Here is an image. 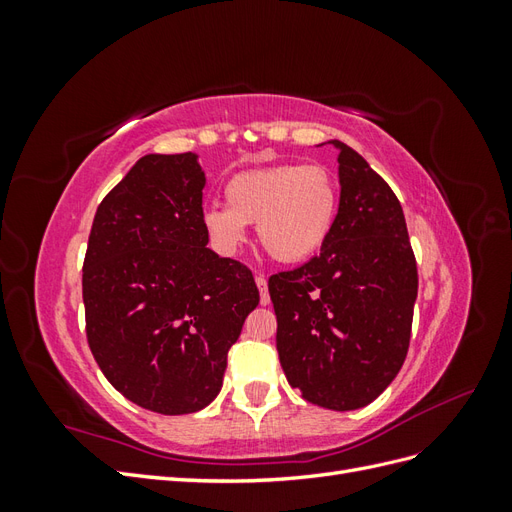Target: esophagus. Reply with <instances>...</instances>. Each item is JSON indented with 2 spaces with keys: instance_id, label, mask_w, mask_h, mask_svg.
I'll use <instances>...</instances> for the list:
<instances>
[{
  "instance_id": "1",
  "label": "esophagus",
  "mask_w": 512,
  "mask_h": 512,
  "mask_svg": "<svg viewBox=\"0 0 512 512\" xmlns=\"http://www.w3.org/2000/svg\"><path fill=\"white\" fill-rule=\"evenodd\" d=\"M256 286L260 290V305H269L271 297H269V288H267V277L256 275Z\"/></svg>"
}]
</instances>
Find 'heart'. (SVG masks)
<instances>
[{
    "mask_svg": "<svg viewBox=\"0 0 512 512\" xmlns=\"http://www.w3.org/2000/svg\"><path fill=\"white\" fill-rule=\"evenodd\" d=\"M228 205H209L200 220L215 250L235 254L256 224L258 241L277 262H301L329 239L337 218V185L318 164H267L226 183Z\"/></svg>",
    "mask_w": 512,
    "mask_h": 512,
    "instance_id": "heart-1",
    "label": "heart"
}]
</instances>
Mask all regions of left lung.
I'll use <instances>...</instances> for the list:
<instances>
[{
  "instance_id": "8db88e82",
  "label": "left lung",
  "mask_w": 512,
  "mask_h": 512,
  "mask_svg": "<svg viewBox=\"0 0 512 512\" xmlns=\"http://www.w3.org/2000/svg\"><path fill=\"white\" fill-rule=\"evenodd\" d=\"M337 151L339 207L320 256L277 273L269 294L277 352L292 389L337 412L371 404L406 361L416 260L404 209L363 156Z\"/></svg>"
}]
</instances>
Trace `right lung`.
<instances>
[{
	"instance_id": "right-lung-1",
	"label": "right lung",
	"mask_w": 512,
	"mask_h": 512,
	"mask_svg": "<svg viewBox=\"0 0 512 512\" xmlns=\"http://www.w3.org/2000/svg\"><path fill=\"white\" fill-rule=\"evenodd\" d=\"M196 153H149L104 196L83 265L87 342L132 404L192 414L222 389L226 356L260 294L209 250Z\"/></svg>"
}]
</instances>
